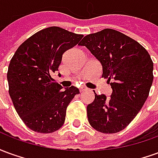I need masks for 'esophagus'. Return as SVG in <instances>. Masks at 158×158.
I'll return each instance as SVG.
<instances>
[{
  "instance_id": "1",
  "label": "esophagus",
  "mask_w": 158,
  "mask_h": 158,
  "mask_svg": "<svg viewBox=\"0 0 158 158\" xmlns=\"http://www.w3.org/2000/svg\"><path fill=\"white\" fill-rule=\"evenodd\" d=\"M79 89H80V92H85V91H86L88 89H87L86 87H85V86H82Z\"/></svg>"
}]
</instances>
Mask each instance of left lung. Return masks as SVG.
<instances>
[{
	"instance_id": "obj_1",
	"label": "left lung",
	"mask_w": 158,
	"mask_h": 158,
	"mask_svg": "<svg viewBox=\"0 0 158 158\" xmlns=\"http://www.w3.org/2000/svg\"><path fill=\"white\" fill-rule=\"evenodd\" d=\"M85 46L102 66L113 92L110 97L97 95L87 106V116L94 129L113 134L121 131L135 118L149 95L153 81V62L139 43L112 29L84 37Z\"/></svg>"
}]
</instances>
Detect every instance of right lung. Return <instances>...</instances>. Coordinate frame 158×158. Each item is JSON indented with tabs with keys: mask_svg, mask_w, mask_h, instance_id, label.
I'll list each match as a JSON object with an SVG mask.
<instances>
[{
	"mask_svg": "<svg viewBox=\"0 0 158 158\" xmlns=\"http://www.w3.org/2000/svg\"><path fill=\"white\" fill-rule=\"evenodd\" d=\"M83 36L49 27L26 40L11 59L9 95L19 117L34 131L55 132L64 123L67 107L79 90L74 86L62 89L52 76L58 71L63 53Z\"/></svg>",
	"mask_w": 158,
	"mask_h": 158,
	"instance_id": "obj_1",
	"label": "right lung"
}]
</instances>
